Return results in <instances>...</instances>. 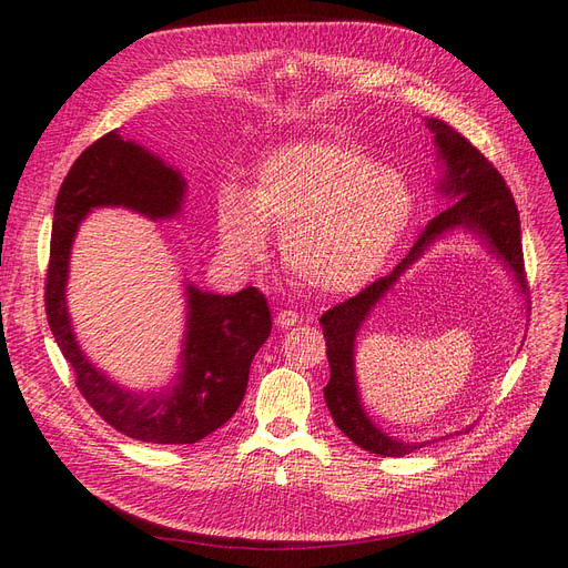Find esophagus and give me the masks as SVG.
Instances as JSON below:
<instances>
[{"mask_svg": "<svg viewBox=\"0 0 568 568\" xmlns=\"http://www.w3.org/2000/svg\"><path fill=\"white\" fill-rule=\"evenodd\" d=\"M296 322H300V315H296L294 311H281L278 315H276V326L278 329H290V326H294Z\"/></svg>", "mask_w": 568, "mask_h": 568, "instance_id": "obj_1", "label": "esophagus"}]
</instances>
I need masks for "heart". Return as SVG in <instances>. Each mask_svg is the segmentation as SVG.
I'll list each match as a JSON object with an SVG mask.
<instances>
[{
    "label": "heart",
    "instance_id": "heart-1",
    "mask_svg": "<svg viewBox=\"0 0 568 568\" xmlns=\"http://www.w3.org/2000/svg\"><path fill=\"white\" fill-rule=\"evenodd\" d=\"M225 248L260 257L266 230H281L287 272L322 294L364 287L392 257L414 216V191L364 149L308 140L274 149L248 193L223 189L216 202Z\"/></svg>",
    "mask_w": 568,
    "mask_h": 568
}]
</instances>
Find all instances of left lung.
Returning a JSON list of instances; mask_svg holds the SVG:
<instances>
[{
  "label": "left lung",
  "mask_w": 568,
  "mask_h": 568,
  "mask_svg": "<svg viewBox=\"0 0 568 568\" xmlns=\"http://www.w3.org/2000/svg\"><path fill=\"white\" fill-rule=\"evenodd\" d=\"M428 129L435 133L439 154L446 163V174L442 182V193L458 197L446 212L435 216L426 232L414 244L409 255L398 262L392 274H386L364 287L352 300L334 306L320 317V326L326 341V359H329L332 377L324 386V400L329 407L336 426L364 452L400 458L426 446V442H398L384 435L366 416L354 382V338L362 322L368 317L371 308L382 300L405 268L419 257L435 236L444 234L456 225H463L486 239L493 253H497L506 266L511 268L516 281L527 290L523 239H520V216L516 200L506 186L497 168L456 129L446 126L442 119H428Z\"/></svg>",
  "instance_id": "1"
}]
</instances>
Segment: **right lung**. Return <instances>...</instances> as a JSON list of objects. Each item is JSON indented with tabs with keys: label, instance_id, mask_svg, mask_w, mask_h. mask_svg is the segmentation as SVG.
Wrapping results in <instances>:
<instances>
[{
	"label": "right lung",
	"instance_id": "right-lung-1",
	"mask_svg": "<svg viewBox=\"0 0 568 568\" xmlns=\"http://www.w3.org/2000/svg\"><path fill=\"white\" fill-rule=\"evenodd\" d=\"M186 182L116 131L89 144L57 193L45 274L50 332L75 373V386L103 422L133 439L195 444L221 428L242 405L255 352L272 334L264 294L246 287L232 296L189 285V334L182 375L172 389L135 394L110 382L84 359L67 313L69 255L80 221L94 206H129L149 219H170L182 209Z\"/></svg>",
	"mask_w": 568,
	"mask_h": 568
}]
</instances>
